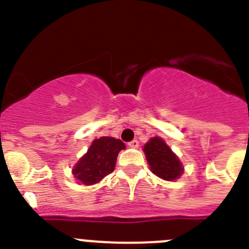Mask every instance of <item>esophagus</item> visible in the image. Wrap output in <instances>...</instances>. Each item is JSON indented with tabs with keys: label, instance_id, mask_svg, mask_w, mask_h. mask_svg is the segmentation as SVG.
<instances>
[{
	"label": "esophagus",
	"instance_id": "34e87169",
	"mask_svg": "<svg viewBox=\"0 0 249 249\" xmlns=\"http://www.w3.org/2000/svg\"><path fill=\"white\" fill-rule=\"evenodd\" d=\"M128 146H129V148H134V149L138 148V146H139V142L137 141V139H134V141L129 142V143H128Z\"/></svg>",
	"mask_w": 249,
	"mask_h": 249
}]
</instances>
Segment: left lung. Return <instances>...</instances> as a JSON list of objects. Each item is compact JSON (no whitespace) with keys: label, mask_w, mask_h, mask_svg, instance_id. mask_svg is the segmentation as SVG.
Instances as JSON below:
<instances>
[{"label":"left lung","mask_w":249,"mask_h":249,"mask_svg":"<svg viewBox=\"0 0 249 249\" xmlns=\"http://www.w3.org/2000/svg\"><path fill=\"white\" fill-rule=\"evenodd\" d=\"M146 160L151 172L165 181H174L183 174L179 159L170 146L159 137H154L144 145Z\"/></svg>","instance_id":"left-lung-1"}]
</instances>
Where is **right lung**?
<instances>
[{"label":"right lung","mask_w":249,"mask_h":249,"mask_svg":"<svg viewBox=\"0 0 249 249\" xmlns=\"http://www.w3.org/2000/svg\"><path fill=\"white\" fill-rule=\"evenodd\" d=\"M124 148L126 145L123 142L112 137L95 139L74 165L73 176L85 186L98 183L115 170L118 153Z\"/></svg>","instance_id":"add662e5"}]
</instances>
